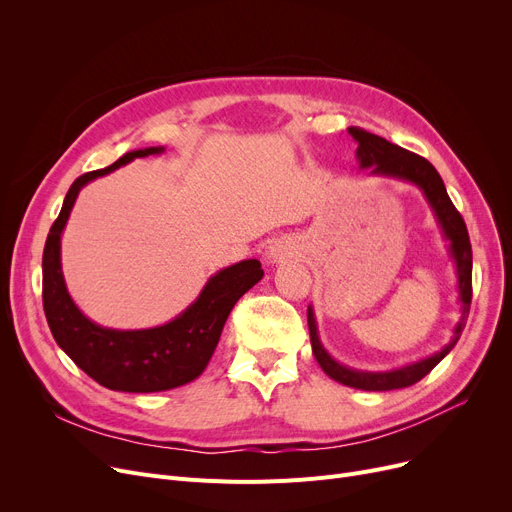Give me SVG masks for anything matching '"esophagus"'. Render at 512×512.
Here are the masks:
<instances>
[{
	"label": "esophagus",
	"mask_w": 512,
	"mask_h": 512,
	"mask_svg": "<svg viewBox=\"0 0 512 512\" xmlns=\"http://www.w3.org/2000/svg\"><path fill=\"white\" fill-rule=\"evenodd\" d=\"M286 257H292V247L290 245H286V242H274V245L267 249V259L270 261H284Z\"/></svg>",
	"instance_id": "esophagus-1"
}]
</instances>
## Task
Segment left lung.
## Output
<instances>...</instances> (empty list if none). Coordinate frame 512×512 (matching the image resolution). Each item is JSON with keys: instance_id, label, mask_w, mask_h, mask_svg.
Returning a JSON list of instances; mask_svg holds the SVG:
<instances>
[{"instance_id": "left-lung-1", "label": "left lung", "mask_w": 512, "mask_h": 512, "mask_svg": "<svg viewBox=\"0 0 512 512\" xmlns=\"http://www.w3.org/2000/svg\"><path fill=\"white\" fill-rule=\"evenodd\" d=\"M351 137L359 143L357 147V159L361 168H369L371 174H380V176H390V178H400L417 184L427 203L432 205L436 220L450 242V255L456 265V276H459V299L463 305V317L459 321V326L454 328L452 340L442 348L440 353L421 359L417 363H411L407 367L392 369V371H357L351 367H344L338 361H334L324 346L319 342L317 336V324H315V315L313 307L307 309V324H309V334H311V346H313V355L319 363V367L324 369L332 380L359 388V390H369V392H386V390H398V388H407L417 384L421 378L432 371L450 351L454 344L459 342L465 321L469 315L471 307V297H473V288H471V272H473V253H471V242H469V232L465 226V220L461 218V213L456 211L452 205L446 186L436 172V168L429 164V161L417 153H411L407 149H402L378 134H371L363 128L351 126L348 128Z\"/></svg>"}]
</instances>
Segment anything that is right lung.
<instances>
[{
    "instance_id": "obj_1",
    "label": "right lung",
    "mask_w": 512,
    "mask_h": 512,
    "mask_svg": "<svg viewBox=\"0 0 512 512\" xmlns=\"http://www.w3.org/2000/svg\"><path fill=\"white\" fill-rule=\"evenodd\" d=\"M155 153H164V147L128 151L112 166L78 176L43 249V309L53 338L89 378L118 392H164L199 378L220 342L232 307L263 278L257 259L234 263L211 276L197 301L176 319L149 330L101 328L80 313L68 294L60 261L62 230L80 188L132 159Z\"/></svg>"
}]
</instances>
